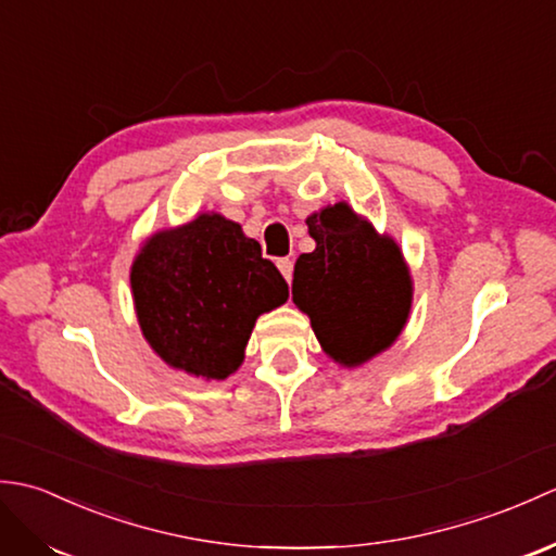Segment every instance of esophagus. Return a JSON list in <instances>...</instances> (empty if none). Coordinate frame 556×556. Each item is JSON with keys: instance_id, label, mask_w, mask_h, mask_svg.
<instances>
[{"instance_id": "esophagus-1", "label": "esophagus", "mask_w": 556, "mask_h": 556, "mask_svg": "<svg viewBox=\"0 0 556 556\" xmlns=\"http://www.w3.org/2000/svg\"><path fill=\"white\" fill-rule=\"evenodd\" d=\"M277 267H279L281 275H285V279L291 281V275H293V260H291V257H281V260H277Z\"/></svg>"}]
</instances>
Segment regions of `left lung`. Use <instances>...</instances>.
Segmentation results:
<instances>
[{"label":"left lung","instance_id":"1","mask_svg":"<svg viewBox=\"0 0 556 556\" xmlns=\"http://www.w3.org/2000/svg\"><path fill=\"white\" fill-rule=\"evenodd\" d=\"M315 251L293 265V303L311 317L323 351L341 368L380 356L404 332L413 279L389 233L349 203L327 205L305 219Z\"/></svg>","mask_w":556,"mask_h":556}]
</instances>
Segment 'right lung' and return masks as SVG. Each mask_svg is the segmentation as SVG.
Masks as SVG:
<instances>
[{
  "label": "right lung",
  "instance_id": "obj_1",
  "mask_svg": "<svg viewBox=\"0 0 556 556\" xmlns=\"http://www.w3.org/2000/svg\"><path fill=\"white\" fill-rule=\"evenodd\" d=\"M131 293L150 349L174 370L219 382L241 368L255 320L287 303L289 287L241 224L200 212L148 236Z\"/></svg>",
  "mask_w": 556,
  "mask_h": 556
}]
</instances>
